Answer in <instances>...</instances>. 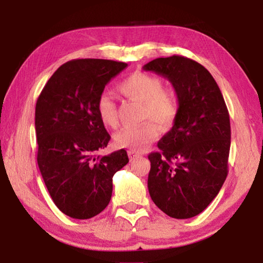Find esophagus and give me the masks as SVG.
Here are the masks:
<instances>
[{"instance_id":"1","label":"esophagus","mask_w":263,"mask_h":263,"mask_svg":"<svg viewBox=\"0 0 263 263\" xmlns=\"http://www.w3.org/2000/svg\"><path fill=\"white\" fill-rule=\"evenodd\" d=\"M140 157V153L139 152H136V151H128V158L132 161V160H136Z\"/></svg>"}]
</instances>
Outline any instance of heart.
<instances>
[{
	"instance_id": "obj_1",
	"label": "heart",
	"mask_w": 263,
	"mask_h": 263,
	"mask_svg": "<svg viewBox=\"0 0 263 263\" xmlns=\"http://www.w3.org/2000/svg\"><path fill=\"white\" fill-rule=\"evenodd\" d=\"M118 90L127 99L142 103V119L153 121L167 127L174 123L180 110V99L173 88H163L162 80L152 74L135 72L118 84ZM96 111L101 122L106 126L116 127L118 124L117 106L106 92L101 94L96 102ZM153 122L139 126L121 128L115 135L118 147L139 151L153 142L159 135Z\"/></svg>"
}]
</instances>
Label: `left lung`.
Segmentation results:
<instances>
[{"label": "left lung", "mask_w": 263, "mask_h": 263, "mask_svg": "<svg viewBox=\"0 0 263 263\" xmlns=\"http://www.w3.org/2000/svg\"><path fill=\"white\" fill-rule=\"evenodd\" d=\"M145 70L166 78L180 99L173 127L151 153L148 191L160 210L176 219L205 210L229 173L230 115L210 72L182 55L158 58Z\"/></svg>", "instance_id": "1"}]
</instances>
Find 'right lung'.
I'll use <instances>...</instances> for the list:
<instances>
[{"label": "right lung", "mask_w": 263, "mask_h": 263, "mask_svg": "<svg viewBox=\"0 0 263 263\" xmlns=\"http://www.w3.org/2000/svg\"><path fill=\"white\" fill-rule=\"evenodd\" d=\"M125 62L77 59L60 66L35 104L37 161L55 205L75 219L99 215L112 195V177L128 162L125 149L100 155L110 135L96 102Z\"/></svg>", "instance_id": "1"}]
</instances>
